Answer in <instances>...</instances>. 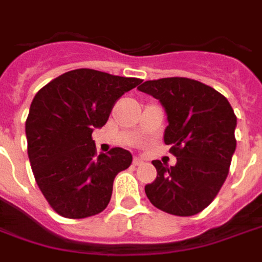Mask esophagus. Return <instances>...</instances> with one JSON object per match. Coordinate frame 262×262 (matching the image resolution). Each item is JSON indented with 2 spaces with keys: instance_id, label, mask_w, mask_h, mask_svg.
Returning <instances> with one entry per match:
<instances>
[{
  "instance_id": "obj_1",
  "label": "esophagus",
  "mask_w": 262,
  "mask_h": 262,
  "mask_svg": "<svg viewBox=\"0 0 262 262\" xmlns=\"http://www.w3.org/2000/svg\"><path fill=\"white\" fill-rule=\"evenodd\" d=\"M133 165H134V166H139V165H142V159H139V158H134V160H133Z\"/></svg>"
}]
</instances>
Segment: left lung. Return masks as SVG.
<instances>
[{"instance_id": "obj_1", "label": "left lung", "mask_w": 262, "mask_h": 262, "mask_svg": "<svg viewBox=\"0 0 262 262\" xmlns=\"http://www.w3.org/2000/svg\"><path fill=\"white\" fill-rule=\"evenodd\" d=\"M138 89L165 107L169 125L163 139L177 158L170 167L152 162L158 176L145 186L146 196L160 211L195 215L213 201L228 177L237 118L226 97L194 79L162 78Z\"/></svg>"}]
</instances>
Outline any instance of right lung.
I'll list each match as a JSON object with an SVG mask.
<instances>
[{
    "label": "right lung",
    "instance_id": "add662e5",
    "mask_svg": "<svg viewBox=\"0 0 262 262\" xmlns=\"http://www.w3.org/2000/svg\"><path fill=\"white\" fill-rule=\"evenodd\" d=\"M138 78L74 70L40 89L26 120L28 155L40 191L58 215H97L107 207L113 181L128 169L123 148L96 155L92 133L107 123L114 103L141 83Z\"/></svg>",
    "mask_w": 262,
    "mask_h": 262
}]
</instances>
